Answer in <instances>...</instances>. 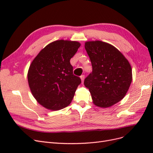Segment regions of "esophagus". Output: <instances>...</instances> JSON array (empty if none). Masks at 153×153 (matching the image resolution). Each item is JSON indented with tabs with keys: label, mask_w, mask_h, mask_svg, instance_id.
Instances as JSON below:
<instances>
[{
	"label": "esophagus",
	"mask_w": 153,
	"mask_h": 153,
	"mask_svg": "<svg viewBox=\"0 0 153 153\" xmlns=\"http://www.w3.org/2000/svg\"><path fill=\"white\" fill-rule=\"evenodd\" d=\"M84 78H85V76H84V75L80 76V78H81V80H82V83H83V82H84Z\"/></svg>",
	"instance_id": "1"
}]
</instances>
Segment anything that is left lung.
<instances>
[{
  "instance_id": "obj_1",
  "label": "left lung",
  "mask_w": 153,
  "mask_h": 153,
  "mask_svg": "<svg viewBox=\"0 0 153 153\" xmlns=\"http://www.w3.org/2000/svg\"><path fill=\"white\" fill-rule=\"evenodd\" d=\"M92 72L84 80L92 103L108 108L126 96L132 81V69L128 59L113 45L101 41L85 43Z\"/></svg>"
}]
</instances>
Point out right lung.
<instances>
[{"label": "right lung", "mask_w": 153, "mask_h": 153, "mask_svg": "<svg viewBox=\"0 0 153 153\" xmlns=\"http://www.w3.org/2000/svg\"><path fill=\"white\" fill-rule=\"evenodd\" d=\"M76 41L60 39L49 43L32 61L27 79L39 104L59 110L71 103L81 80L73 74L70 59L80 47Z\"/></svg>", "instance_id": "add662e5"}]
</instances>
